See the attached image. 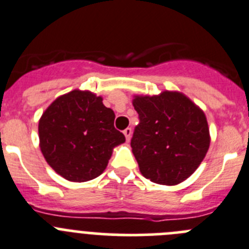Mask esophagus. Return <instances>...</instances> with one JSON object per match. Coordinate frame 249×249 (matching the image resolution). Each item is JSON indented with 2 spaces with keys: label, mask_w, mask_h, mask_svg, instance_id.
Returning <instances> with one entry per match:
<instances>
[{
  "label": "esophagus",
  "mask_w": 249,
  "mask_h": 249,
  "mask_svg": "<svg viewBox=\"0 0 249 249\" xmlns=\"http://www.w3.org/2000/svg\"><path fill=\"white\" fill-rule=\"evenodd\" d=\"M131 134H132L131 127H126V129L124 130V135L125 138H126V141H130V139H131Z\"/></svg>",
  "instance_id": "1"
}]
</instances>
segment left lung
<instances>
[{
	"label": "left lung",
	"instance_id": "obj_1",
	"mask_svg": "<svg viewBox=\"0 0 249 249\" xmlns=\"http://www.w3.org/2000/svg\"><path fill=\"white\" fill-rule=\"evenodd\" d=\"M140 124L131 139L141 174L153 183L177 185L205 159L210 131L205 113L178 90L134 96Z\"/></svg>",
	"mask_w": 249,
	"mask_h": 249
}]
</instances>
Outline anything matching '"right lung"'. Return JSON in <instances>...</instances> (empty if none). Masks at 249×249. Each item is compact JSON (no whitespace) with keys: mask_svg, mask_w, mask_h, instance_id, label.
<instances>
[{"mask_svg":"<svg viewBox=\"0 0 249 249\" xmlns=\"http://www.w3.org/2000/svg\"><path fill=\"white\" fill-rule=\"evenodd\" d=\"M115 114L90 90L57 97L39 119V147L49 166L70 182L101 176L114 147L125 136L114 127Z\"/></svg>","mask_w":249,"mask_h":249,"instance_id":"add662e5","label":"right lung"}]
</instances>
